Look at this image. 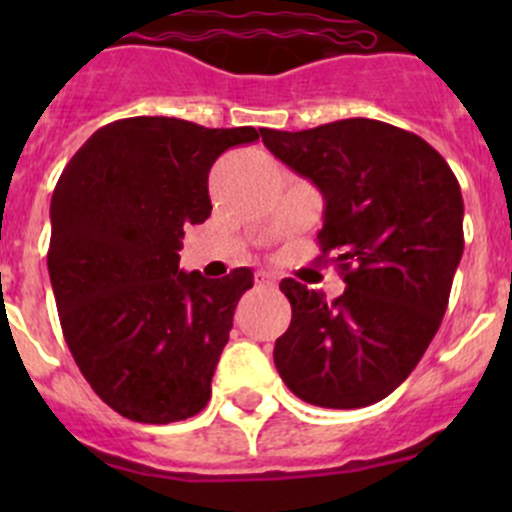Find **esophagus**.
I'll return each instance as SVG.
<instances>
[{"label": "esophagus", "mask_w": 512, "mask_h": 512, "mask_svg": "<svg viewBox=\"0 0 512 512\" xmlns=\"http://www.w3.org/2000/svg\"><path fill=\"white\" fill-rule=\"evenodd\" d=\"M255 285L257 287H275L277 277L272 272H255Z\"/></svg>", "instance_id": "obj_1"}]
</instances>
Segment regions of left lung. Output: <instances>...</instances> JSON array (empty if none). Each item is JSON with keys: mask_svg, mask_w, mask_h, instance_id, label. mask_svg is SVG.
I'll use <instances>...</instances> for the list:
<instances>
[{"mask_svg": "<svg viewBox=\"0 0 512 512\" xmlns=\"http://www.w3.org/2000/svg\"><path fill=\"white\" fill-rule=\"evenodd\" d=\"M262 143L322 190L319 250L347 282L334 302L292 277L280 282L292 322L275 342L277 371L307 404H376L441 327L463 255L461 185L421 136L371 118L265 128Z\"/></svg>", "mask_w": 512, "mask_h": 512, "instance_id": "8db88e82", "label": "left lung"}]
</instances>
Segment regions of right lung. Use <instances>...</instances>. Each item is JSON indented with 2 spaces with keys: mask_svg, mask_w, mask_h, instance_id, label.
Wrapping results in <instances>:
<instances>
[{
  "mask_svg": "<svg viewBox=\"0 0 512 512\" xmlns=\"http://www.w3.org/2000/svg\"><path fill=\"white\" fill-rule=\"evenodd\" d=\"M260 133L121 118L98 128L56 183L46 265L61 332L91 389L131 421H183L210 401L252 272L188 275L178 250L185 227L210 218L215 160Z\"/></svg>",
  "mask_w": 512,
  "mask_h": 512,
  "instance_id": "obj_1",
  "label": "right lung"
}]
</instances>
